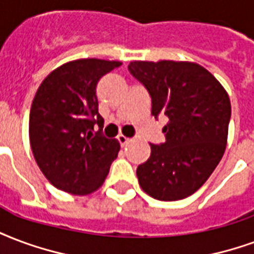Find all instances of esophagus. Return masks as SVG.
I'll return each instance as SVG.
<instances>
[{"mask_svg":"<svg viewBox=\"0 0 254 254\" xmlns=\"http://www.w3.org/2000/svg\"><path fill=\"white\" fill-rule=\"evenodd\" d=\"M117 138H118V142L121 144V146H125L127 144V142L132 141L130 138H127V137H125V136H124V134H120V136H118Z\"/></svg>","mask_w":254,"mask_h":254,"instance_id":"esophagus-1","label":"esophagus"}]
</instances>
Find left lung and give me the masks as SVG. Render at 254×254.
I'll return each mask as SVG.
<instances>
[{
	"mask_svg": "<svg viewBox=\"0 0 254 254\" xmlns=\"http://www.w3.org/2000/svg\"><path fill=\"white\" fill-rule=\"evenodd\" d=\"M149 93L152 116L164 114L165 142L151 145L137 167L141 189L157 200H179L200 189L221 161L232 116L229 95L207 69L190 62H130Z\"/></svg>",
	"mask_w": 254,
	"mask_h": 254,
	"instance_id": "1",
	"label": "left lung"
}]
</instances>
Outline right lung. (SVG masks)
<instances>
[{
    "mask_svg": "<svg viewBox=\"0 0 254 254\" xmlns=\"http://www.w3.org/2000/svg\"><path fill=\"white\" fill-rule=\"evenodd\" d=\"M120 62L79 59L43 80L29 114V140L39 168L56 189L74 195L98 190L117 157L120 142L102 134L95 87ZM100 130L93 133V125Z\"/></svg>",
    "mask_w": 254,
    "mask_h": 254,
    "instance_id": "obj_1",
    "label": "right lung"
}]
</instances>
